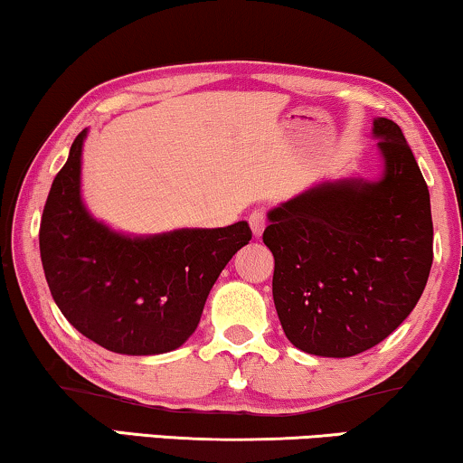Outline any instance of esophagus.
<instances>
[{"instance_id":"obj_1","label":"esophagus","mask_w":463,"mask_h":463,"mask_svg":"<svg viewBox=\"0 0 463 463\" xmlns=\"http://www.w3.org/2000/svg\"><path fill=\"white\" fill-rule=\"evenodd\" d=\"M250 226H251L253 237H262V232H264V229H266V213H264V210L251 212Z\"/></svg>"}]
</instances>
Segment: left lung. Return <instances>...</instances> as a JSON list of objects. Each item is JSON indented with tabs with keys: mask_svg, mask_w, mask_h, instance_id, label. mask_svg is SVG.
Instances as JSON below:
<instances>
[{
	"mask_svg": "<svg viewBox=\"0 0 463 463\" xmlns=\"http://www.w3.org/2000/svg\"><path fill=\"white\" fill-rule=\"evenodd\" d=\"M377 180H325L269 212L272 298L288 340L346 359L392 334L424 294L432 212L418 161L392 119H373Z\"/></svg>",
	"mask_w": 463,
	"mask_h": 463,
	"instance_id": "8db88e82",
	"label": "left lung"
}]
</instances>
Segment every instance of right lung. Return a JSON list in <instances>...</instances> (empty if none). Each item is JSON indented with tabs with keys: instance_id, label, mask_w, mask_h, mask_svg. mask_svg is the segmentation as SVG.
Here are the masks:
<instances>
[{
	"instance_id": "1",
	"label": "right lung",
	"mask_w": 463,
	"mask_h": 463,
	"mask_svg": "<svg viewBox=\"0 0 463 463\" xmlns=\"http://www.w3.org/2000/svg\"><path fill=\"white\" fill-rule=\"evenodd\" d=\"M86 138L83 129L52 182L39 226L50 294L80 334L110 353L148 356L180 348L197 329L220 272L250 243V224L159 234L113 231L81 199Z\"/></svg>"
}]
</instances>
